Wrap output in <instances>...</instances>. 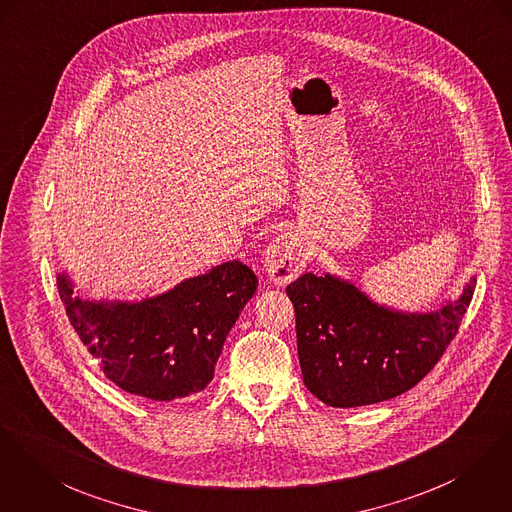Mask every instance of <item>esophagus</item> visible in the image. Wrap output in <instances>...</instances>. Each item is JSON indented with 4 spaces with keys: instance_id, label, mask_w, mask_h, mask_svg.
Wrapping results in <instances>:
<instances>
[{
    "instance_id": "esophagus-1",
    "label": "esophagus",
    "mask_w": 512,
    "mask_h": 512,
    "mask_svg": "<svg viewBox=\"0 0 512 512\" xmlns=\"http://www.w3.org/2000/svg\"><path fill=\"white\" fill-rule=\"evenodd\" d=\"M306 251L304 239L296 232H286L276 236L265 251V267L271 280L284 286L292 282L306 267Z\"/></svg>"
}]
</instances>
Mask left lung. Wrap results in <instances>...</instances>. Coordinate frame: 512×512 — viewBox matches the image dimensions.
Segmentation results:
<instances>
[{"label": "left lung", "instance_id": "8db88e82", "mask_svg": "<svg viewBox=\"0 0 512 512\" xmlns=\"http://www.w3.org/2000/svg\"><path fill=\"white\" fill-rule=\"evenodd\" d=\"M473 290L475 278L440 310L405 314L339 276L296 278L286 294L296 312L306 388L329 407L372 405L411 390L456 337Z\"/></svg>", "mask_w": 512, "mask_h": 512}]
</instances>
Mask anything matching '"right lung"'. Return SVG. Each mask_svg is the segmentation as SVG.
<instances>
[{
  "instance_id": "obj_1",
  "label": "right lung",
  "mask_w": 512,
  "mask_h": 512,
  "mask_svg": "<svg viewBox=\"0 0 512 512\" xmlns=\"http://www.w3.org/2000/svg\"><path fill=\"white\" fill-rule=\"evenodd\" d=\"M257 284L247 265L228 261L142 302H95L74 294L66 273L58 275L70 323L103 374L120 390L152 401L187 397L210 384Z\"/></svg>"
}]
</instances>
